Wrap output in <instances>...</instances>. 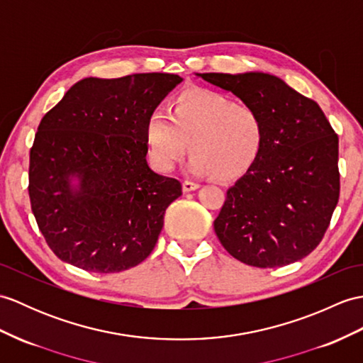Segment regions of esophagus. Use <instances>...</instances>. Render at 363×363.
Instances as JSON below:
<instances>
[{
	"label": "esophagus",
	"mask_w": 363,
	"mask_h": 363,
	"mask_svg": "<svg viewBox=\"0 0 363 363\" xmlns=\"http://www.w3.org/2000/svg\"><path fill=\"white\" fill-rule=\"evenodd\" d=\"M199 187H201V185L196 184V182H191V181H184V182H182V190H184L185 193L193 191V190H198Z\"/></svg>",
	"instance_id": "obj_1"
}]
</instances>
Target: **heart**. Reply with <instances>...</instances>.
Returning <instances> with one entry per match:
<instances>
[{
  "instance_id": "obj_1",
  "label": "heart",
  "mask_w": 363,
  "mask_h": 363,
  "mask_svg": "<svg viewBox=\"0 0 363 363\" xmlns=\"http://www.w3.org/2000/svg\"><path fill=\"white\" fill-rule=\"evenodd\" d=\"M148 153L161 172H172L189 151L190 170L233 181L257 164L266 143L263 117L221 92L190 89L176 97L172 114L156 109L147 121Z\"/></svg>"
}]
</instances>
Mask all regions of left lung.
Masks as SVG:
<instances>
[{
	"instance_id": "left-lung-1",
	"label": "left lung",
	"mask_w": 363,
	"mask_h": 363,
	"mask_svg": "<svg viewBox=\"0 0 363 363\" xmlns=\"http://www.w3.org/2000/svg\"><path fill=\"white\" fill-rule=\"evenodd\" d=\"M196 77L232 92L263 117L257 164L227 190L215 220L224 249L241 263L281 267L313 252L339 201V138L314 100L277 75L207 72Z\"/></svg>"
}]
</instances>
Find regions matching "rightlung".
I'll use <instances>...</instances> for the list:
<instances>
[{
  "instance_id": "add662e5",
  "label": "right lung",
  "mask_w": 363,
  "mask_h": 363,
  "mask_svg": "<svg viewBox=\"0 0 363 363\" xmlns=\"http://www.w3.org/2000/svg\"><path fill=\"white\" fill-rule=\"evenodd\" d=\"M181 82L162 72L88 77L41 119L29 198L40 232L65 263L122 272L155 249L182 187L150 168L147 121Z\"/></svg>"
}]
</instances>
